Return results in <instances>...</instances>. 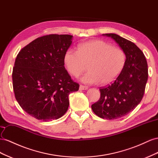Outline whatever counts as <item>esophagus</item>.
Here are the masks:
<instances>
[{
    "instance_id": "1",
    "label": "esophagus",
    "mask_w": 158,
    "mask_h": 158,
    "mask_svg": "<svg viewBox=\"0 0 158 158\" xmlns=\"http://www.w3.org/2000/svg\"><path fill=\"white\" fill-rule=\"evenodd\" d=\"M79 89H80V90H87V89H88V87L84 86V85H81L80 86H79Z\"/></svg>"
}]
</instances>
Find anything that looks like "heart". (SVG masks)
<instances>
[{
	"instance_id": "b5f03b06",
	"label": "heart",
	"mask_w": 158,
	"mask_h": 158,
	"mask_svg": "<svg viewBox=\"0 0 158 158\" xmlns=\"http://www.w3.org/2000/svg\"><path fill=\"white\" fill-rule=\"evenodd\" d=\"M123 49L100 40H92L79 45L78 52L69 49L64 55L67 71L78 77L88 65L89 71L81 81L87 84L108 85L118 77L126 64Z\"/></svg>"
}]
</instances>
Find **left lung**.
Returning a JSON list of instances; mask_svg holds the SVG:
<instances>
[{"mask_svg": "<svg viewBox=\"0 0 158 158\" xmlns=\"http://www.w3.org/2000/svg\"><path fill=\"white\" fill-rule=\"evenodd\" d=\"M102 35L118 44L127 60L114 81L100 89V99L91 108L102 118L118 119L132 111L142 101L148 77V64L143 52L133 42L116 34Z\"/></svg>", "mask_w": 158, "mask_h": 158, "instance_id": "left-lung-1", "label": "left lung"}]
</instances>
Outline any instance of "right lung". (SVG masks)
Returning a JSON list of instances; mask_svg holds the SVG:
<instances>
[{"label":"right lung","instance_id":"1","mask_svg":"<svg viewBox=\"0 0 158 158\" xmlns=\"http://www.w3.org/2000/svg\"><path fill=\"white\" fill-rule=\"evenodd\" d=\"M72 40L68 34L44 35L18 54L12 71L15 95L22 109L35 118H61L68 109L69 94L79 90L64 67Z\"/></svg>","mask_w":158,"mask_h":158}]
</instances>
